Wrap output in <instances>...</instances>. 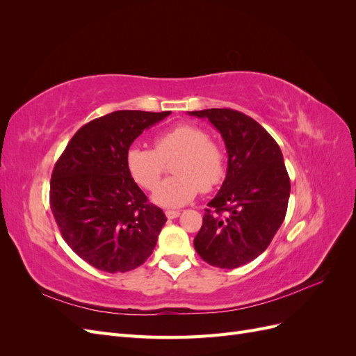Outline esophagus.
<instances>
[{"mask_svg": "<svg viewBox=\"0 0 356 356\" xmlns=\"http://www.w3.org/2000/svg\"><path fill=\"white\" fill-rule=\"evenodd\" d=\"M166 213V217L169 218V220H174V218H177V217H179V211H166L165 212Z\"/></svg>", "mask_w": 356, "mask_h": 356, "instance_id": "1", "label": "esophagus"}]
</instances>
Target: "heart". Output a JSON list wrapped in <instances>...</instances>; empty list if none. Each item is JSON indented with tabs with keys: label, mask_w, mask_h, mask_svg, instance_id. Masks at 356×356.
Returning a JSON list of instances; mask_svg holds the SVG:
<instances>
[{
	"label": "heart",
	"mask_w": 356,
	"mask_h": 356,
	"mask_svg": "<svg viewBox=\"0 0 356 356\" xmlns=\"http://www.w3.org/2000/svg\"><path fill=\"white\" fill-rule=\"evenodd\" d=\"M175 158L172 173L176 177L159 186L153 202L159 207L175 209L196 197L199 188L208 191L220 184L225 175L222 149L209 141L202 127L181 123L154 138V149L134 145L126 153V168L138 186L154 190L164 163Z\"/></svg>",
	"instance_id": "1"
}]
</instances>
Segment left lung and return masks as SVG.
<instances>
[{"mask_svg":"<svg viewBox=\"0 0 356 356\" xmlns=\"http://www.w3.org/2000/svg\"><path fill=\"white\" fill-rule=\"evenodd\" d=\"M208 118L227 149V175L195 238L202 260L236 268L263 254L284 222L291 184L275 139L254 118L230 108L188 111Z\"/></svg>","mask_w":356,"mask_h":356,"instance_id":"8db88e82","label":"left lung"}]
</instances>
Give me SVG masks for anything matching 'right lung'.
I'll use <instances>...</instances> for the list:
<instances>
[{
    "label": "right lung",
    "instance_id": "right-lung-1",
    "mask_svg": "<svg viewBox=\"0 0 356 356\" xmlns=\"http://www.w3.org/2000/svg\"><path fill=\"white\" fill-rule=\"evenodd\" d=\"M170 111L122 110L84 124L53 169L50 208L62 238L86 263L124 273L145 263L166 222L126 168V153Z\"/></svg>",
    "mask_w": 356,
    "mask_h": 356
}]
</instances>
